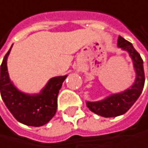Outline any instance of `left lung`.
Masks as SVG:
<instances>
[{
  "label": "left lung",
  "mask_w": 148,
  "mask_h": 148,
  "mask_svg": "<svg viewBox=\"0 0 148 148\" xmlns=\"http://www.w3.org/2000/svg\"><path fill=\"white\" fill-rule=\"evenodd\" d=\"M117 45L123 50L127 51L132 58L136 72V79L132 87L123 92L112 94L100 101L86 102L87 107L91 112L106 118L116 117L125 114L138 99L145 84L143 60L138 52L134 49L132 43L126 41L122 36L118 37Z\"/></svg>",
  "instance_id": "8db88e82"
}]
</instances>
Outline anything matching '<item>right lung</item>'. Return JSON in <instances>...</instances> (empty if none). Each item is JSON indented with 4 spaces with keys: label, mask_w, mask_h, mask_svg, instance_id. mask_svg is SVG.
I'll list each match as a JSON object with an SVG mask.
<instances>
[{
    "label": "right lung",
    "mask_w": 148,
    "mask_h": 148,
    "mask_svg": "<svg viewBox=\"0 0 148 148\" xmlns=\"http://www.w3.org/2000/svg\"><path fill=\"white\" fill-rule=\"evenodd\" d=\"M10 49L11 48L3 58L1 65V99L19 123L34 127L42 126L51 120L57 112L58 95L67 75L51 78L38 94L24 93L14 86L9 76L7 59Z\"/></svg>",
    "instance_id": "1"
}]
</instances>
